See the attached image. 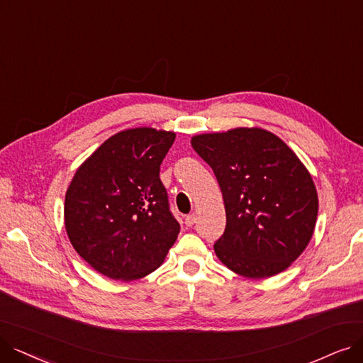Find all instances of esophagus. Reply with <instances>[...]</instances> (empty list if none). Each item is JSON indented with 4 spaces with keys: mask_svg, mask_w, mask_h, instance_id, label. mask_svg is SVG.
<instances>
[{
    "mask_svg": "<svg viewBox=\"0 0 363 363\" xmlns=\"http://www.w3.org/2000/svg\"><path fill=\"white\" fill-rule=\"evenodd\" d=\"M195 222H196V216L192 213V214H187L186 217H184V223H186V226H194L195 225Z\"/></svg>",
    "mask_w": 363,
    "mask_h": 363,
    "instance_id": "esophagus-1",
    "label": "esophagus"
}]
</instances>
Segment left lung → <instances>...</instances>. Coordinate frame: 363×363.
<instances>
[{
    "instance_id": "left-lung-1",
    "label": "left lung",
    "mask_w": 363,
    "mask_h": 363,
    "mask_svg": "<svg viewBox=\"0 0 363 363\" xmlns=\"http://www.w3.org/2000/svg\"><path fill=\"white\" fill-rule=\"evenodd\" d=\"M223 195L226 228L216 241L220 262L245 279L284 271L314 234L318 198L296 153L262 128L192 137Z\"/></svg>"
}]
</instances>
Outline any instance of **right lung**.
Returning a JSON list of instances; mask_svg holds the SVG:
<instances>
[{"mask_svg":"<svg viewBox=\"0 0 363 363\" xmlns=\"http://www.w3.org/2000/svg\"><path fill=\"white\" fill-rule=\"evenodd\" d=\"M176 134L131 128L111 135L77 168L64 204L74 250L95 271L133 281L162 265L180 232L159 169Z\"/></svg>","mask_w":363,"mask_h":363,"instance_id":"1","label":"right lung"}]
</instances>
